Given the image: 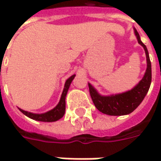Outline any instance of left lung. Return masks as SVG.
<instances>
[{
  "label": "left lung",
  "mask_w": 161,
  "mask_h": 161,
  "mask_svg": "<svg viewBox=\"0 0 161 161\" xmlns=\"http://www.w3.org/2000/svg\"><path fill=\"white\" fill-rule=\"evenodd\" d=\"M134 35L137 41L143 47L146 54L147 68L142 79L133 87L132 90H127L123 93L112 95H101L98 91L89 83V89L92 101L95 107L103 114L108 115H125L131 114L138 108L140 104L145 97L152 83V64L149 56V52L146 46L142 42L139 33L133 28Z\"/></svg>",
  "instance_id": "8db88e82"
}]
</instances>
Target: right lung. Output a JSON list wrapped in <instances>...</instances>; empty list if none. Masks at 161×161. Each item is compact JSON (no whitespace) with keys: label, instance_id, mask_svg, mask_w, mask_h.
Wrapping results in <instances>:
<instances>
[{"label":"right lung","instance_id":"right-lung-1","mask_svg":"<svg viewBox=\"0 0 161 161\" xmlns=\"http://www.w3.org/2000/svg\"><path fill=\"white\" fill-rule=\"evenodd\" d=\"M76 75L73 74L71 75V77L68 78L66 80L64 83V88L63 90V93H62V96L60 98V101L59 103L51 110L47 111L46 113H42V114H36V113H31V112H28V111H25L21 108H19V111L23 113L25 115H27L28 117L33 119V120L36 121H41V122H55V121L61 119L65 113V98H66V95H67V92L68 90L70 88V85H71V81L73 80V79Z\"/></svg>","mask_w":161,"mask_h":161}]
</instances>
